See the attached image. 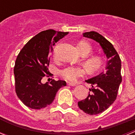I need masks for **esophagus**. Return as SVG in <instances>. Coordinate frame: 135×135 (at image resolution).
<instances>
[{
	"mask_svg": "<svg viewBox=\"0 0 135 135\" xmlns=\"http://www.w3.org/2000/svg\"><path fill=\"white\" fill-rule=\"evenodd\" d=\"M68 84L69 86H75L76 85L75 83H73V82H68Z\"/></svg>",
	"mask_w": 135,
	"mask_h": 135,
	"instance_id": "esophagus-1",
	"label": "esophagus"
}]
</instances>
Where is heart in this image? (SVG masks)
I'll return each mask as SVG.
<instances>
[{
  "instance_id": "1",
  "label": "heart",
  "mask_w": 135,
  "mask_h": 135,
  "mask_svg": "<svg viewBox=\"0 0 135 135\" xmlns=\"http://www.w3.org/2000/svg\"><path fill=\"white\" fill-rule=\"evenodd\" d=\"M78 47L82 55H87L93 51V47L87 42L80 41L78 43ZM84 65L89 71L94 72L101 68L103 64L102 57L99 55H88L84 58ZM85 74V71L82 67L76 65H70L62 69L60 71V75L62 78L71 82H75L80 77Z\"/></svg>"
}]
</instances>
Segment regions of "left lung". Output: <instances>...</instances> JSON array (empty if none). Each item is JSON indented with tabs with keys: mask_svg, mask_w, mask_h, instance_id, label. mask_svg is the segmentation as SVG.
<instances>
[{
	"mask_svg": "<svg viewBox=\"0 0 135 135\" xmlns=\"http://www.w3.org/2000/svg\"><path fill=\"white\" fill-rule=\"evenodd\" d=\"M83 36L99 42L109 59L105 71L86 80L91 84L90 92L85 99L78 103L80 109L86 114L96 115L106 110L116 99L122 82L121 59L112 44L98 32H85Z\"/></svg>",
	"mask_w": 135,
	"mask_h": 135,
	"instance_id": "left-lung-1",
	"label": "left lung"
}]
</instances>
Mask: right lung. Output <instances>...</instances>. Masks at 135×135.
I'll return each mask as SVG.
<instances>
[{"instance_id":"right-lung-1","label":"right lung","mask_w":135,"mask_h":135,"mask_svg":"<svg viewBox=\"0 0 135 135\" xmlns=\"http://www.w3.org/2000/svg\"><path fill=\"white\" fill-rule=\"evenodd\" d=\"M68 34L54 30L42 31L27 42L17 57L14 66L15 92L28 108L40 109L49 105L59 89L66 86L64 80H52L42 84L41 80L53 76L48 68L53 47Z\"/></svg>"}]
</instances>
